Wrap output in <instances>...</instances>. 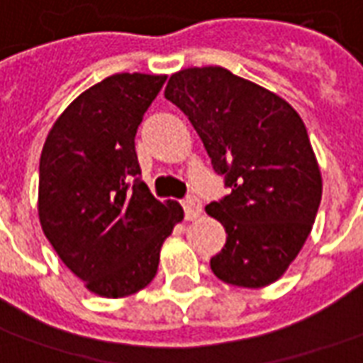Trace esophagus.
Instances as JSON below:
<instances>
[{
  "mask_svg": "<svg viewBox=\"0 0 363 363\" xmlns=\"http://www.w3.org/2000/svg\"><path fill=\"white\" fill-rule=\"evenodd\" d=\"M184 211H185V218H187V220H195V218L201 214V201L197 199V197H193V195L185 197Z\"/></svg>",
  "mask_w": 363,
  "mask_h": 363,
  "instance_id": "1",
  "label": "esophagus"
}]
</instances>
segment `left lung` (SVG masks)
Instances as JSON below:
<instances>
[{
	"label": "left lung",
	"mask_w": 363,
	"mask_h": 363,
	"mask_svg": "<svg viewBox=\"0 0 363 363\" xmlns=\"http://www.w3.org/2000/svg\"><path fill=\"white\" fill-rule=\"evenodd\" d=\"M164 96L189 118L230 187L205 208L228 234L211 259L213 272L242 288L277 282L308 240L323 193L300 113L279 94L216 65L174 73Z\"/></svg>",
	"instance_id": "1"
}]
</instances>
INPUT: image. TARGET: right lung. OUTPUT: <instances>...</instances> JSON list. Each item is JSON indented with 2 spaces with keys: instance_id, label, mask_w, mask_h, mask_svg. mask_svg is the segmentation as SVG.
<instances>
[{
  "instance_id": "right-lung-1",
  "label": "right lung",
  "mask_w": 363,
  "mask_h": 363,
  "mask_svg": "<svg viewBox=\"0 0 363 363\" xmlns=\"http://www.w3.org/2000/svg\"><path fill=\"white\" fill-rule=\"evenodd\" d=\"M166 75L118 73L81 92L55 120L40 155V226L65 267L102 298L139 292L184 220L141 179L135 135Z\"/></svg>"
}]
</instances>
